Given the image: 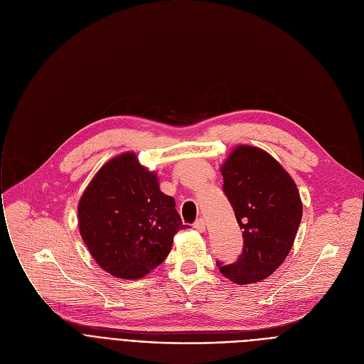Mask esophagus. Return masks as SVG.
<instances>
[{"label": "esophagus", "mask_w": 364, "mask_h": 364, "mask_svg": "<svg viewBox=\"0 0 364 364\" xmlns=\"http://www.w3.org/2000/svg\"><path fill=\"white\" fill-rule=\"evenodd\" d=\"M193 227L196 228V230H198V232L203 233V232L206 230V223H205V220H203V218H198V220L195 221Z\"/></svg>", "instance_id": "esophagus-1"}]
</instances>
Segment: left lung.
<instances>
[{
    "label": "left lung",
    "instance_id": "1",
    "mask_svg": "<svg viewBox=\"0 0 364 364\" xmlns=\"http://www.w3.org/2000/svg\"><path fill=\"white\" fill-rule=\"evenodd\" d=\"M221 174L243 228V251L235 264L217 265L233 283H257L272 276L292 250L302 218L298 187L270 153L247 144L230 151Z\"/></svg>",
    "mask_w": 364,
    "mask_h": 364
}]
</instances>
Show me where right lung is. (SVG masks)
I'll return each instance as SVG.
<instances>
[{"label":"right lung","mask_w":364,"mask_h":364,"mask_svg":"<svg viewBox=\"0 0 364 364\" xmlns=\"http://www.w3.org/2000/svg\"><path fill=\"white\" fill-rule=\"evenodd\" d=\"M80 233L91 257L113 277L141 279L168 257L184 228L174 198L134 151L107 161L78 203Z\"/></svg>","instance_id":"add662e5"}]
</instances>
